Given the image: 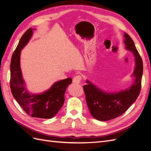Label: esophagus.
Segmentation results:
<instances>
[{
  "instance_id": "obj_1",
  "label": "esophagus",
  "mask_w": 151,
  "mask_h": 151,
  "mask_svg": "<svg viewBox=\"0 0 151 151\" xmlns=\"http://www.w3.org/2000/svg\"><path fill=\"white\" fill-rule=\"evenodd\" d=\"M82 79V76L81 75H77L75 76L73 79V83H76V84H79L81 83Z\"/></svg>"
}]
</instances>
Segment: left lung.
Masks as SVG:
<instances>
[{
    "label": "left lung",
    "mask_w": 151,
    "mask_h": 151,
    "mask_svg": "<svg viewBox=\"0 0 151 151\" xmlns=\"http://www.w3.org/2000/svg\"><path fill=\"white\" fill-rule=\"evenodd\" d=\"M124 36L126 49L133 53L135 58L134 84L125 91L115 93L103 92L88 81H86L88 84L83 86L89 111L98 120L108 121L121 116L135 101L140 92L143 74L142 60L130 36L127 33Z\"/></svg>",
    "instance_id": "1"
}]
</instances>
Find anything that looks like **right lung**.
Segmentation results:
<instances>
[{
    "mask_svg": "<svg viewBox=\"0 0 151 151\" xmlns=\"http://www.w3.org/2000/svg\"><path fill=\"white\" fill-rule=\"evenodd\" d=\"M33 34L29 28L22 36L11 61L10 87L14 98L22 109L32 117L49 119L60 110L64 103V94L72 79L61 80L55 83L46 92L40 94H31L25 87L20 68L21 50L28 43Z\"/></svg>",
    "mask_w": 151,
    "mask_h": 151,
    "instance_id": "1",
    "label": "right lung"
}]
</instances>
